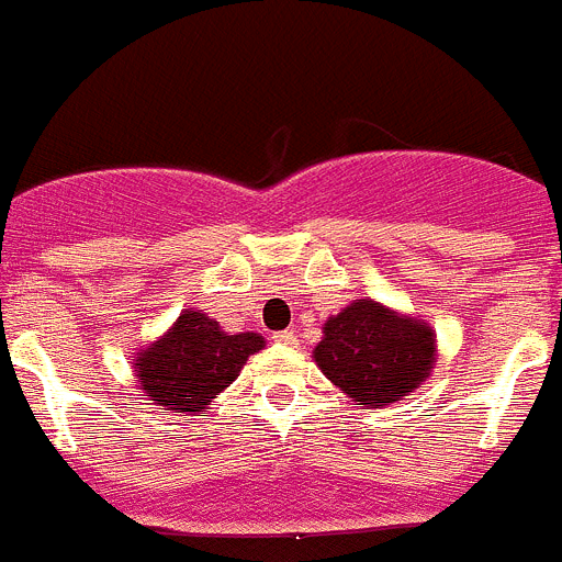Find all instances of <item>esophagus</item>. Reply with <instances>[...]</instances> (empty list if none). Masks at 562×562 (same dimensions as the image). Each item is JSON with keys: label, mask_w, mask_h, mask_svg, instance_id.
I'll return each mask as SVG.
<instances>
[{"label": "esophagus", "mask_w": 562, "mask_h": 562, "mask_svg": "<svg viewBox=\"0 0 562 562\" xmlns=\"http://www.w3.org/2000/svg\"><path fill=\"white\" fill-rule=\"evenodd\" d=\"M276 340L278 342H292V340H295V335H292V329H284V331H278Z\"/></svg>", "instance_id": "esophagus-1"}]
</instances>
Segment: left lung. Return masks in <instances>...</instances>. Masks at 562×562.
<instances>
[{"label":"left lung","mask_w":562,"mask_h":562,"mask_svg":"<svg viewBox=\"0 0 562 562\" xmlns=\"http://www.w3.org/2000/svg\"><path fill=\"white\" fill-rule=\"evenodd\" d=\"M315 362L357 405H385L419 389L436 362L434 329L374 301L329 317Z\"/></svg>","instance_id":"8db88e82"}]
</instances>
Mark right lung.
<instances>
[{
	"label": "right lung",
	"instance_id": "right-lung-1",
	"mask_svg": "<svg viewBox=\"0 0 562 562\" xmlns=\"http://www.w3.org/2000/svg\"><path fill=\"white\" fill-rule=\"evenodd\" d=\"M261 346V335H227L205 312L186 310L168 335L140 351L134 371L146 400L162 411L186 414L211 405Z\"/></svg>",
	"mask_w": 562,
	"mask_h": 562
}]
</instances>
